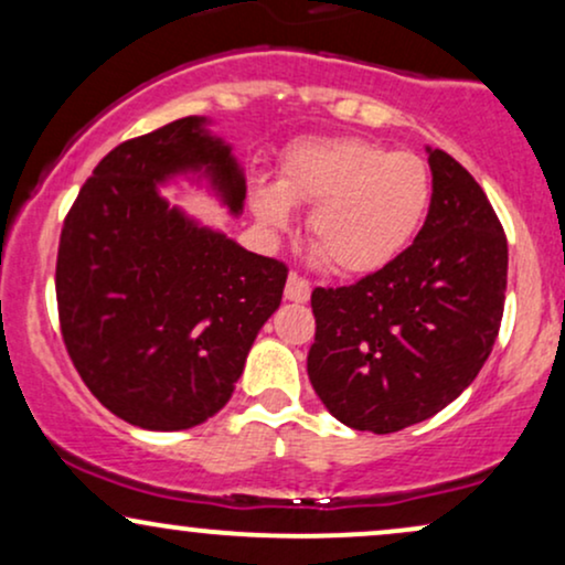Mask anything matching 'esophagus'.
<instances>
[{"label":"esophagus","instance_id":"1","mask_svg":"<svg viewBox=\"0 0 565 565\" xmlns=\"http://www.w3.org/2000/svg\"><path fill=\"white\" fill-rule=\"evenodd\" d=\"M284 297L291 302H308V297H310L308 278H302L300 274H295V270H291L287 278V287H284Z\"/></svg>","mask_w":565,"mask_h":565}]
</instances>
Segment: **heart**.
<instances>
[{
	"mask_svg": "<svg viewBox=\"0 0 565 565\" xmlns=\"http://www.w3.org/2000/svg\"><path fill=\"white\" fill-rule=\"evenodd\" d=\"M430 170L417 153L361 138L295 146L278 185L252 188L263 228L284 231L291 206H310L308 236L337 274L364 276L391 265L417 236L430 206Z\"/></svg>",
	"mask_w": 565,
	"mask_h": 565,
	"instance_id": "heart-1",
	"label": "heart"
}]
</instances>
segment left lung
<instances>
[{"label": "left lung", "instance_id": "1", "mask_svg": "<svg viewBox=\"0 0 565 565\" xmlns=\"http://www.w3.org/2000/svg\"><path fill=\"white\" fill-rule=\"evenodd\" d=\"M423 231L391 265L348 287H316L308 377L355 430H404L451 404L481 372L508 289V236L476 178L430 151Z\"/></svg>", "mask_w": 565, "mask_h": 565}]
</instances>
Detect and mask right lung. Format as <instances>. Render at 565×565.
Segmentation results:
<instances>
[{"mask_svg": "<svg viewBox=\"0 0 565 565\" xmlns=\"http://www.w3.org/2000/svg\"><path fill=\"white\" fill-rule=\"evenodd\" d=\"M199 164H210L231 210H242L244 178L231 148L185 116L108 151L57 244L68 359L108 412L146 430H188L228 404L289 274L281 260L167 206L159 180Z\"/></svg>", "mask_w": 565, "mask_h": 565, "instance_id": "add662e5", "label": "right lung"}]
</instances>
